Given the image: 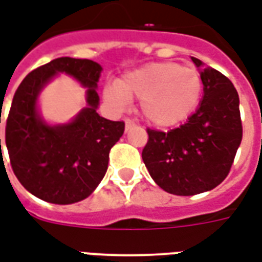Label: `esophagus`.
<instances>
[{
  "instance_id": "esophagus-1",
  "label": "esophagus",
  "mask_w": 262,
  "mask_h": 262,
  "mask_svg": "<svg viewBox=\"0 0 262 262\" xmlns=\"http://www.w3.org/2000/svg\"><path fill=\"white\" fill-rule=\"evenodd\" d=\"M136 126V123L133 122L132 119H126L125 120V127H126V130H129V129H133Z\"/></svg>"
}]
</instances>
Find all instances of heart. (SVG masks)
Here are the masks:
<instances>
[{"label":"heart","instance_id":"obj_1","mask_svg":"<svg viewBox=\"0 0 262 262\" xmlns=\"http://www.w3.org/2000/svg\"><path fill=\"white\" fill-rule=\"evenodd\" d=\"M202 92V77L195 67L159 61L122 75L105 90V99L116 106L140 99V114L148 123L171 127L195 112Z\"/></svg>","mask_w":262,"mask_h":262}]
</instances>
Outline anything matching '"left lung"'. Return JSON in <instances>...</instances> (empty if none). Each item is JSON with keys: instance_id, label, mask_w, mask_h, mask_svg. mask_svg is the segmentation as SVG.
<instances>
[{"instance_id": "8db88e82", "label": "left lung", "mask_w": 262, "mask_h": 262, "mask_svg": "<svg viewBox=\"0 0 262 262\" xmlns=\"http://www.w3.org/2000/svg\"><path fill=\"white\" fill-rule=\"evenodd\" d=\"M203 82V98L187 123L170 132L147 129L143 161L165 192L189 196L225 180L242 143L238 94L226 75L192 57Z\"/></svg>"}]
</instances>
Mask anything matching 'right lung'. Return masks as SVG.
<instances>
[{
	"instance_id": "right-lung-1",
	"label": "right lung",
	"mask_w": 262,
	"mask_h": 262,
	"mask_svg": "<svg viewBox=\"0 0 262 262\" xmlns=\"http://www.w3.org/2000/svg\"><path fill=\"white\" fill-rule=\"evenodd\" d=\"M101 71L92 60L59 57L29 73L15 92L5 127L9 161L24 188L42 201L80 202L108 170L109 151L123 135L125 123L98 115ZM60 72L87 88V106L69 124L49 125L37 109V98Z\"/></svg>"
}]
</instances>
